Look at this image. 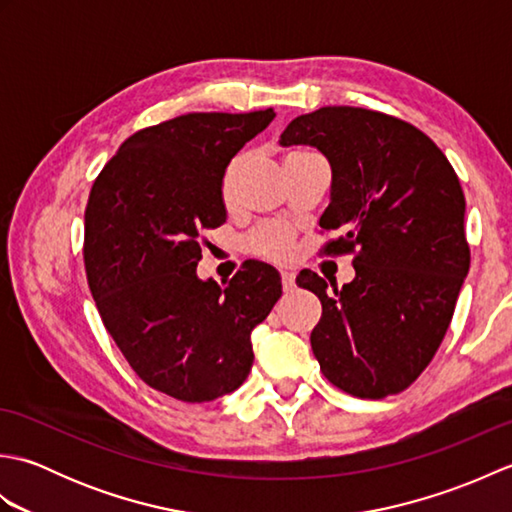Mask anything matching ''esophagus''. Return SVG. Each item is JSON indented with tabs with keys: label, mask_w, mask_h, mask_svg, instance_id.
I'll list each match as a JSON object with an SVG mask.
<instances>
[{
	"label": "esophagus",
	"mask_w": 512,
	"mask_h": 512,
	"mask_svg": "<svg viewBox=\"0 0 512 512\" xmlns=\"http://www.w3.org/2000/svg\"><path fill=\"white\" fill-rule=\"evenodd\" d=\"M281 288H284V292L295 290V275L290 270H281Z\"/></svg>",
	"instance_id": "obj_1"
}]
</instances>
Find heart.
I'll use <instances>...</instances> for the list:
<instances>
[{"label":"heart","mask_w":512,"mask_h":512,"mask_svg":"<svg viewBox=\"0 0 512 512\" xmlns=\"http://www.w3.org/2000/svg\"><path fill=\"white\" fill-rule=\"evenodd\" d=\"M299 156H308V151H290L286 156V162ZM244 158H233L228 162V167L222 173V202L231 209L233 198H235V184L239 178V171H242ZM292 239H295V231L292 226L284 222H273V224H264L259 226L257 231H253L246 239V248L250 253H255L264 259H270V262H284V259L290 255L292 248Z\"/></svg>","instance_id":"1"}]
</instances>
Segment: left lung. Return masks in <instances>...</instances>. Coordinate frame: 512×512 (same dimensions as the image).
<instances>
[{
    "label": "left lung",
    "instance_id": "obj_1",
    "mask_svg": "<svg viewBox=\"0 0 512 512\" xmlns=\"http://www.w3.org/2000/svg\"><path fill=\"white\" fill-rule=\"evenodd\" d=\"M279 143L317 147L332 167L321 228H343L325 255L354 253L356 277L328 292L301 270L297 284L321 299L310 334L323 376L356 398L400 394L436 356L471 266L464 193L451 162L420 129L363 107L297 116Z\"/></svg>",
    "mask_w": 512,
    "mask_h": 512
}]
</instances>
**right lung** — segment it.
I'll return each mask as SVG.
<instances>
[{
	"instance_id": "obj_1",
	"label": "right lung",
	"mask_w": 512,
	"mask_h": 512,
	"mask_svg": "<svg viewBox=\"0 0 512 512\" xmlns=\"http://www.w3.org/2000/svg\"><path fill=\"white\" fill-rule=\"evenodd\" d=\"M273 107L193 112L145 127L118 147L85 209V275L136 376L182 402L231 394L253 367L250 332L281 297L273 266L246 262L217 286L200 279V233L226 222L222 173Z\"/></svg>"
}]
</instances>
